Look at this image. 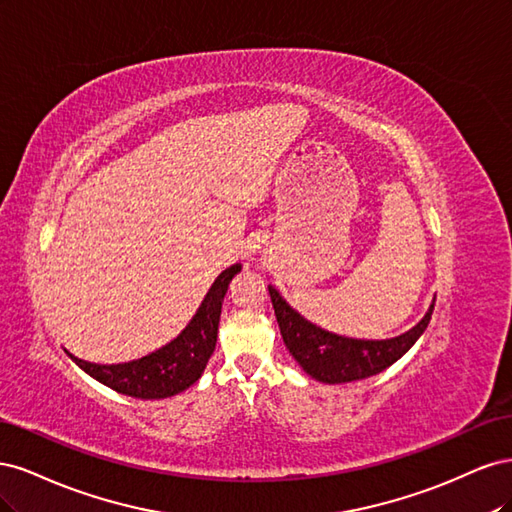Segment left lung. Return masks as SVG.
Returning a JSON list of instances; mask_svg holds the SVG:
<instances>
[{
    "label": "left lung",
    "mask_w": 512,
    "mask_h": 512,
    "mask_svg": "<svg viewBox=\"0 0 512 512\" xmlns=\"http://www.w3.org/2000/svg\"><path fill=\"white\" fill-rule=\"evenodd\" d=\"M269 294L286 348L305 369V374L327 384L363 380L391 367L416 344L433 314L431 303L423 320L404 335L391 339H352L324 331L305 320L273 286H269Z\"/></svg>",
    "instance_id": "obj_1"
}]
</instances>
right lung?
Listing matches in <instances>:
<instances>
[{
  "mask_svg": "<svg viewBox=\"0 0 512 512\" xmlns=\"http://www.w3.org/2000/svg\"><path fill=\"white\" fill-rule=\"evenodd\" d=\"M241 271V265H232L218 275V280L209 288L207 297L200 303L198 312L188 322L173 342H168L160 350L151 352L143 359L117 365H98L70 359L79 365L85 374L106 384L117 393L138 397V399H164L173 397L203 376L209 363V356L218 342V324L222 314V301L232 277Z\"/></svg>",
  "mask_w": 512,
  "mask_h": 512,
  "instance_id": "right-lung-1",
  "label": "right lung"
}]
</instances>
